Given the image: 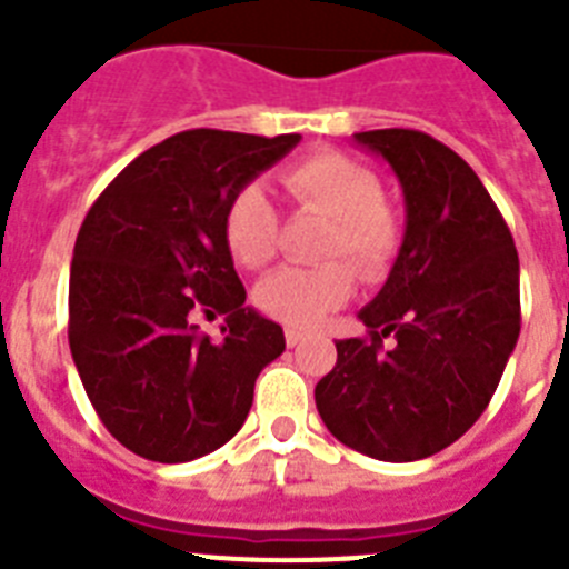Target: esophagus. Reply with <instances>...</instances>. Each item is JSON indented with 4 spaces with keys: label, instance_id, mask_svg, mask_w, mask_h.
<instances>
[{
    "label": "esophagus",
    "instance_id": "esophagus-1",
    "mask_svg": "<svg viewBox=\"0 0 569 569\" xmlns=\"http://www.w3.org/2000/svg\"><path fill=\"white\" fill-rule=\"evenodd\" d=\"M305 336H308V333H301V330H296V328L284 330V341H288V347L301 345V341H305Z\"/></svg>",
    "mask_w": 569,
    "mask_h": 569
}]
</instances>
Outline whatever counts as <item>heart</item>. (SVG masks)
<instances>
[{"instance_id": "b5f03b06", "label": "heart", "mask_w": 569, "mask_h": 569, "mask_svg": "<svg viewBox=\"0 0 569 569\" xmlns=\"http://www.w3.org/2000/svg\"><path fill=\"white\" fill-rule=\"evenodd\" d=\"M281 188L296 210L328 219L319 268H284L261 279L256 308L290 328H316L353 293V267L379 281L401 248V219L385 199L379 173L339 150H316L281 170ZM222 236L241 268L270 264L279 248V213L259 184L236 190L222 216ZM345 258V262H336Z\"/></svg>"}]
</instances>
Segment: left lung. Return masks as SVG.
<instances>
[{
	"mask_svg": "<svg viewBox=\"0 0 569 569\" xmlns=\"http://www.w3.org/2000/svg\"><path fill=\"white\" fill-rule=\"evenodd\" d=\"M356 142L399 176L407 230L385 288L359 313L367 336L336 341L316 407L341 445L370 459H427L461 439L499 387L521 330L519 253L456 150L407 128Z\"/></svg>",
	"mask_w": 569,
	"mask_h": 569,
	"instance_id": "left-lung-1",
	"label": "left lung"
}]
</instances>
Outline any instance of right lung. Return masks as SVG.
Segmentation results:
<instances>
[{
  "label": "right lung",
  "instance_id": "1",
  "mask_svg": "<svg viewBox=\"0 0 569 569\" xmlns=\"http://www.w3.org/2000/svg\"><path fill=\"white\" fill-rule=\"evenodd\" d=\"M299 139L182 130L136 156L84 216L70 261V353L90 405L130 453L193 461L248 419L284 333L244 308L222 216ZM196 312H228L223 336L199 335Z\"/></svg>",
  "mask_w": 569,
  "mask_h": 569
}]
</instances>
